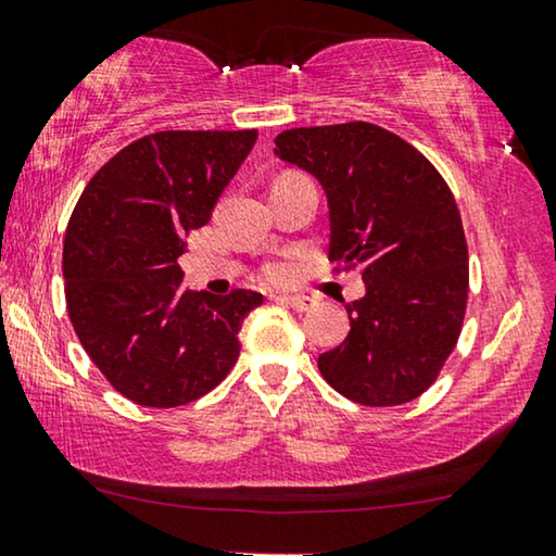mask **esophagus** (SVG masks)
Here are the masks:
<instances>
[{"instance_id": "obj_1", "label": "esophagus", "mask_w": 556, "mask_h": 556, "mask_svg": "<svg viewBox=\"0 0 556 556\" xmlns=\"http://www.w3.org/2000/svg\"><path fill=\"white\" fill-rule=\"evenodd\" d=\"M279 300L285 302L287 306H292L294 312H309L314 306L312 296H279Z\"/></svg>"}]
</instances>
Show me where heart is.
<instances>
[{
	"instance_id": "b5f03b06",
	"label": "heart",
	"mask_w": 556,
	"mask_h": 556,
	"mask_svg": "<svg viewBox=\"0 0 556 556\" xmlns=\"http://www.w3.org/2000/svg\"><path fill=\"white\" fill-rule=\"evenodd\" d=\"M264 277L271 279V281H285L289 277V267H287V264H279V262L267 264V267H264Z\"/></svg>"
}]
</instances>
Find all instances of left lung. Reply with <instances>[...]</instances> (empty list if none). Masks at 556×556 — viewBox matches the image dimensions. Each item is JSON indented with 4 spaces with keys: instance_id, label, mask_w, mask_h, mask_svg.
I'll list each match as a JSON object with an SVG mask.
<instances>
[{
    "instance_id": "left-lung-1",
    "label": "left lung",
    "mask_w": 556,
    "mask_h": 556,
    "mask_svg": "<svg viewBox=\"0 0 556 556\" xmlns=\"http://www.w3.org/2000/svg\"><path fill=\"white\" fill-rule=\"evenodd\" d=\"M275 144L325 189L329 262L362 267L367 287L346 304L350 334L319 354L321 377L364 407L417 400L467 309V239L450 187L425 154L369 122L287 129Z\"/></svg>"
}]
</instances>
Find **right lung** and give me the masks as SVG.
Returning <instances> with one entry per match:
<instances>
[{"instance_id":"right-lung-1","label":"right lung","mask_w":556,"mask_h":556,"mask_svg":"<svg viewBox=\"0 0 556 556\" xmlns=\"http://www.w3.org/2000/svg\"><path fill=\"white\" fill-rule=\"evenodd\" d=\"M256 142L244 131H154L85 187L64 237L66 312L119 394L142 407L194 402L229 375L262 294L181 287L185 237L212 219Z\"/></svg>"}]
</instances>
